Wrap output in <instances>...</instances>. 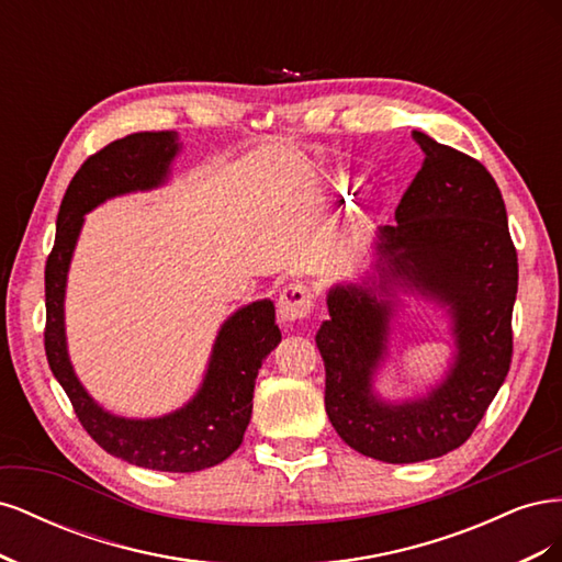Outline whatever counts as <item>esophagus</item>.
Here are the masks:
<instances>
[{
  "label": "esophagus",
  "instance_id": "34e87169",
  "mask_svg": "<svg viewBox=\"0 0 562 562\" xmlns=\"http://www.w3.org/2000/svg\"><path fill=\"white\" fill-rule=\"evenodd\" d=\"M316 307V295L312 291V285L295 281V283H288L277 302V310H279V318L283 323H295L312 316Z\"/></svg>",
  "mask_w": 562,
  "mask_h": 562
}]
</instances>
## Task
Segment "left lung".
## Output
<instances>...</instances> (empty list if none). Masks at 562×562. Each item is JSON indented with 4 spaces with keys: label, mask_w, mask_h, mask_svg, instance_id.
<instances>
[{
    "label": "left lung",
    "mask_w": 562,
    "mask_h": 562,
    "mask_svg": "<svg viewBox=\"0 0 562 562\" xmlns=\"http://www.w3.org/2000/svg\"><path fill=\"white\" fill-rule=\"evenodd\" d=\"M424 161L380 229V288L335 285L316 347L326 366V413L349 448L389 464L446 454L479 427L514 356L518 255L495 178L464 151L415 131ZM401 280L451 304L458 359L429 397L386 406L371 396L390 317L375 290Z\"/></svg>",
    "instance_id": "left-lung-1"
}]
</instances>
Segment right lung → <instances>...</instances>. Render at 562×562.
Returning a JSON list of instances; mask_svg holds the SVG:
<instances>
[{"label":"right lung","mask_w":562,"mask_h":562,"mask_svg":"<svg viewBox=\"0 0 562 562\" xmlns=\"http://www.w3.org/2000/svg\"><path fill=\"white\" fill-rule=\"evenodd\" d=\"M176 151V131L131 133L91 155L67 184L56 220V241L44 269V349L81 427L100 448L135 467L192 473L225 462L241 446L252 413L255 378L265 356L281 342L274 302H252L227 318L199 394L182 411L159 419L114 417L93 403L67 359L63 323L67 267L83 213L110 196L161 184Z\"/></svg>","instance_id":"1"}]
</instances>
